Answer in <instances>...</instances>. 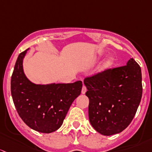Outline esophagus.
<instances>
[{"instance_id": "34e87169", "label": "esophagus", "mask_w": 152, "mask_h": 152, "mask_svg": "<svg viewBox=\"0 0 152 152\" xmlns=\"http://www.w3.org/2000/svg\"><path fill=\"white\" fill-rule=\"evenodd\" d=\"M86 91H87V88H86V87L85 86H83L82 91H81V93H82L83 94H85L86 92Z\"/></svg>"}]
</instances>
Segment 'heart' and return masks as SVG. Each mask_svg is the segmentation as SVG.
I'll use <instances>...</instances> for the list:
<instances>
[{
    "label": "heart",
    "instance_id": "obj_1",
    "mask_svg": "<svg viewBox=\"0 0 152 152\" xmlns=\"http://www.w3.org/2000/svg\"><path fill=\"white\" fill-rule=\"evenodd\" d=\"M115 63V60L113 57H108L102 63L101 66L99 67L100 72H107L110 70L114 65Z\"/></svg>",
    "mask_w": 152,
    "mask_h": 152
}]
</instances>
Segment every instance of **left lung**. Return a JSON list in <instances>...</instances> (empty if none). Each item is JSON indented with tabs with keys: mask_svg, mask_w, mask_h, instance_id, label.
<instances>
[{
	"mask_svg": "<svg viewBox=\"0 0 152 152\" xmlns=\"http://www.w3.org/2000/svg\"><path fill=\"white\" fill-rule=\"evenodd\" d=\"M91 126L103 135L122 132L133 119L142 97L141 69L130 58L126 65L87 77Z\"/></svg>",
	"mask_w": 152,
	"mask_h": 152,
	"instance_id": "1",
	"label": "left lung"
}]
</instances>
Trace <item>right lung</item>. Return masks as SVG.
<instances>
[{"instance_id": "1", "label": "right lung", "mask_w": 152, "mask_h": 152, "mask_svg": "<svg viewBox=\"0 0 152 152\" xmlns=\"http://www.w3.org/2000/svg\"><path fill=\"white\" fill-rule=\"evenodd\" d=\"M28 50L19 55L11 79L12 99L19 115L31 129L50 133L63 124L72 103L80 94L82 81L73 83L38 85L23 72V61Z\"/></svg>"}]
</instances>
